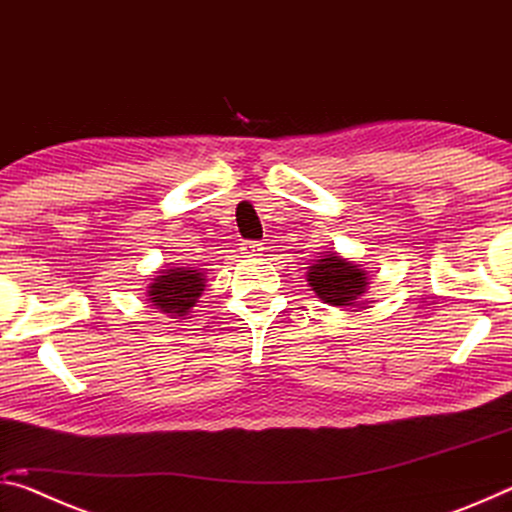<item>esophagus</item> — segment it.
<instances>
[{"mask_svg":"<svg viewBox=\"0 0 512 512\" xmlns=\"http://www.w3.org/2000/svg\"><path fill=\"white\" fill-rule=\"evenodd\" d=\"M262 250H264L262 241H244V244H241V253L248 255V257L262 255Z\"/></svg>","mask_w":512,"mask_h":512,"instance_id":"1","label":"esophagus"}]
</instances>
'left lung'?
Returning <instances> with one entry per match:
<instances>
[{
	"mask_svg": "<svg viewBox=\"0 0 512 512\" xmlns=\"http://www.w3.org/2000/svg\"><path fill=\"white\" fill-rule=\"evenodd\" d=\"M307 282L320 300L334 307L354 305L370 284L366 271L336 253L316 259L307 271Z\"/></svg>",
	"mask_w": 512,
	"mask_h": 512,
	"instance_id": "8db88e82",
	"label": "left lung"
}]
</instances>
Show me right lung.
<instances>
[{
	"mask_svg": "<svg viewBox=\"0 0 512 512\" xmlns=\"http://www.w3.org/2000/svg\"><path fill=\"white\" fill-rule=\"evenodd\" d=\"M205 291V273L201 268L183 266V268H169L162 271V275H155L149 284V302H153L155 309L162 314H169L171 318L189 314V309L196 307L198 298Z\"/></svg>",
	"mask_w": 512,
	"mask_h": 512,
	"instance_id": "1",
	"label": "right lung"
}]
</instances>
